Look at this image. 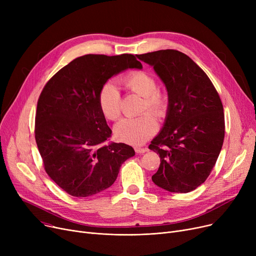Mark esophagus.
Listing matches in <instances>:
<instances>
[{
    "mask_svg": "<svg viewBox=\"0 0 256 256\" xmlns=\"http://www.w3.org/2000/svg\"><path fill=\"white\" fill-rule=\"evenodd\" d=\"M147 150H148V148H147V147H136V148H135V152L137 154H144Z\"/></svg>",
    "mask_w": 256,
    "mask_h": 256,
    "instance_id": "1",
    "label": "esophagus"
}]
</instances>
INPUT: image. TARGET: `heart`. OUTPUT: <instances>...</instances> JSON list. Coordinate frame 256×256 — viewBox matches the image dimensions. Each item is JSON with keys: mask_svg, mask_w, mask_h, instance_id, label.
<instances>
[{"mask_svg": "<svg viewBox=\"0 0 256 256\" xmlns=\"http://www.w3.org/2000/svg\"><path fill=\"white\" fill-rule=\"evenodd\" d=\"M124 85L132 92L143 98L142 112L148 110L156 116H163L167 109V100L163 93L158 91L156 78L145 72H132L124 78ZM98 104L102 115L109 120H116L120 116V93L113 82L106 83L98 96ZM158 130L156 120L152 114L120 120L114 132L118 140L138 145L152 137Z\"/></svg>", "mask_w": 256, "mask_h": 256, "instance_id": "b5f03b06", "label": "heart"}]
</instances>
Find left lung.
Returning a JSON list of instances; mask_svg holds the SVG:
<instances>
[{
	"instance_id": "8db88e82",
	"label": "left lung",
	"mask_w": 256,
	"mask_h": 256,
	"mask_svg": "<svg viewBox=\"0 0 256 256\" xmlns=\"http://www.w3.org/2000/svg\"><path fill=\"white\" fill-rule=\"evenodd\" d=\"M136 56L154 67L168 94L164 126L148 146L160 158L152 180L169 192H191L206 182L222 148L225 124L219 94L206 74L182 52Z\"/></svg>"
}]
</instances>
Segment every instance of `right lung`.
I'll list each match as a JSON object with an SVG mask.
<instances>
[{
  "instance_id": "add662e5",
  "label": "right lung",
  "mask_w": 256,
  "mask_h": 256,
  "mask_svg": "<svg viewBox=\"0 0 256 256\" xmlns=\"http://www.w3.org/2000/svg\"><path fill=\"white\" fill-rule=\"evenodd\" d=\"M142 70L130 54L85 55L72 60L44 86L37 102L35 139L52 180L74 197L98 194L111 186L132 146L110 142L98 104L102 87L126 70Z\"/></svg>"
}]
</instances>
